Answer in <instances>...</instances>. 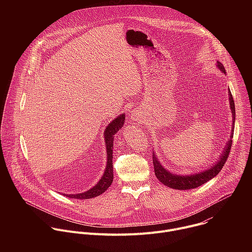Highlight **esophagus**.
<instances>
[{
	"label": "esophagus",
	"instance_id": "obj_1",
	"mask_svg": "<svg viewBox=\"0 0 252 252\" xmlns=\"http://www.w3.org/2000/svg\"><path fill=\"white\" fill-rule=\"evenodd\" d=\"M130 118H131L132 121L135 122V123H136V122H140L141 119H142V116H141L140 111H139V110H134V111H132L131 114H130Z\"/></svg>",
	"mask_w": 252,
	"mask_h": 252
}]
</instances>
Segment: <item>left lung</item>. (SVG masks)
<instances>
[{
	"label": "left lung",
	"mask_w": 252,
	"mask_h": 252,
	"mask_svg": "<svg viewBox=\"0 0 252 252\" xmlns=\"http://www.w3.org/2000/svg\"><path fill=\"white\" fill-rule=\"evenodd\" d=\"M217 66L221 71V73L226 75V71H225L223 64L221 63H220L219 61L217 63ZM228 96H229V107H230V111L232 114V127H231L229 139L226 142V145H225L223 151L221 152L220 156L219 157L218 161H215L212 165H210V167H208L204 170L198 171V172H191L189 174H176V173H173V172L169 171L168 169H166L158 160V156L155 153H153L155 173H156L157 178L162 185H164L170 189H179V190L192 189H196V188L202 186L203 184L207 183L208 181H210L211 178L215 177V175H218L220 173V171L221 170L222 166L224 165V163L228 158L229 151H230V148L232 145L231 138L233 137V131H234L235 106H234V100L232 98V94L229 90H228Z\"/></svg>",
	"instance_id": "left-lung-1"
}]
</instances>
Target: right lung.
Listing matches in <instances>:
<instances>
[{
    "mask_svg": "<svg viewBox=\"0 0 252 252\" xmlns=\"http://www.w3.org/2000/svg\"><path fill=\"white\" fill-rule=\"evenodd\" d=\"M126 121V115L122 114L116 119H114L109 125L106 126L103 131V140L105 142L106 149V165L103 171V174L99 178L97 184L90 189L89 190L82 193H70L64 194L69 198H77V199H89L103 193L107 189H109L114 181V168H113V149H114V138L115 134L124 126Z\"/></svg>",
    "mask_w": 252,
    "mask_h": 252,
    "instance_id": "right-lung-1",
    "label": "right lung"
}]
</instances>
